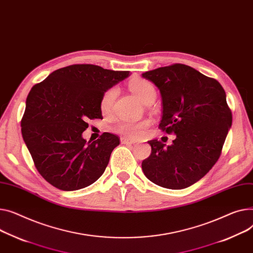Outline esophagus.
Returning a JSON list of instances; mask_svg holds the SVG:
<instances>
[{
	"mask_svg": "<svg viewBox=\"0 0 253 253\" xmlns=\"http://www.w3.org/2000/svg\"><path fill=\"white\" fill-rule=\"evenodd\" d=\"M136 141L135 140H132V139H129L127 137H122L121 138V143L122 144H134Z\"/></svg>",
	"mask_w": 253,
	"mask_h": 253,
	"instance_id": "34e87169",
	"label": "esophagus"
}]
</instances>
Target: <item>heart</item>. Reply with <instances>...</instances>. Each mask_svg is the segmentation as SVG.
<instances>
[{"instance_id": "heart-1", "label": "heart", "mask_w": 253, "mask_h": 253, "mask_svg": "<svg viewBox=\"0 0 253 253\" xmlns=\"http://www.w3.org/2000/svg\"><path fill=\"white\" fill-rule=\"evenodd\" d=\"M129 87L131 91L135 94L140 102L146 104L148 100L155 99L156 97V89L155 86L145 79L136 78L130 81ZM118 95V89L116 87H112L108 89L100 98L99 109L104 114H108L112 111L115 99ZM148 121H140L134 122L129 120H121L117 122L115 125V129L126 136L129 137H138L144 132L146 127L148 126Z\"/></svg>"}]
</instances>
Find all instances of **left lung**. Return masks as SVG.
<instances>
[{"label":"left lung","mask_w":253,"mask_h":253,"mask_svg":"<svg viewBox=\"0 0 253 253\" xmlns=\"http://www.w3.org/2000/svg\"><path fill=\"white\" fill-rule=\"evenodd\" d=\"M160 89V127L176 138L171 145L147 141L151 154L142 164L145 177L161 187L184 189L211 169L232 125L226 92L215 79L183 64L141 74Z\"/></svg>","instance_id":"obj_1"}]
</instances>
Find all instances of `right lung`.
I'll return each mask as SVG.
<instances>
[{
    "label": "right lung",
    "mask_w": 253,
    "mask_h": 253,
    "mask_svg": "<svg viewBox=\"0 0 253 253\" xmlns=\"http://www.w3.org/2000/svg\"><path fill=\"white\" fill-rule=\"evenodd\" d=\"M129 75L95 65H71L31 88L21 121L22 137L38 171L56 188L78 190L104 174L119 138L105 132L87 142L82 133L87 120L103 118L102 95Z\"/></svg>",
    "instance_id": "1"
}]
</instances>
